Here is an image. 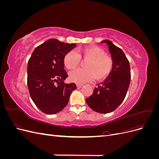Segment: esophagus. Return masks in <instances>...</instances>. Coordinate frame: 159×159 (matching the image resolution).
I'll list each match as a JSON object with an SVG mask.
<instances>
[{"instance_id":"esophagus-1","label":"esophagus","mask_w":159,"mask_h":159,"mask_svg":"<svg viewBox=\"0 0 159 159\" xmlns=\"http://www.w3.org/2000/svg\"><path fill=\"white\" fill-rule=\"evenodd\" d=\"M83 86V84H77V87H78V88H81V87Z\"/></svg>"}]
</instances>
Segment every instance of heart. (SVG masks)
Returning <instances> with one entry per match:
<instances>
[{
	"instance_id": "1",
	"label": "heart",
	"mask_w": 159,
	"mask_h": 159,
	"mask_svg": "<svg viewBox=\"0 0 159 159\" xmlns=\"http://www.w3.org/2000/svg\"><path fill=\"white\" fill-rule=\"evenodd\" d=\"M80 60L85 61L84 67L71 71V81L75 83H84L95 78L97 80L105 79L111 74L113 66L112 57L104 53V50L95 46L80 48L75 53L70 51L65 55L64 63L69 70H74Z\"/></svg>"
}]
</instances>
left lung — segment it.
<instances>
[{"instance_id": "8db88e82", "label": "left lung", "mask_w": 159, "mask_h": 159, "mask_svg": "<svg viewBox=\"0 0 159 159\" xmlns=\"http://www.w3.org/2000/svg\"><path fill=\"white\" fill-rule=\"evenodd\" d=\"M106 43L113 61L111 74L102 83L95 88L93 94L86 99L91 109L100 113L113 111L123 102L131 81V68L123 51L110 40Z\"/></svg>"}]
</instances>
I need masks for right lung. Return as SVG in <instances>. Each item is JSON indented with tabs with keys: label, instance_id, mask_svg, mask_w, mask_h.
<instances>
[{
	"label": "right lung",
	"instance_id": "1",
	"mask_svg": "<svg viewBox=\"0 0 159 159\" xmlns=\"http://www.w3.org/2000/svg\"><path fill=\"white\" fill-rule=\"evenodd\" d=\"M75 44L50 39L37 46L28 61L27 84L36 107L46 114H55L68 103L74 83L65 84L68 78L64 58Z\"/></svg>",
	"mask_w": 159,
	"mask_h": 159
}]
</instances>
